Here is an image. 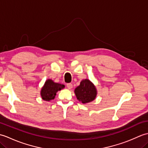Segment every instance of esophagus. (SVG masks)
Segmentation results:
<instances>
[{
	"label": "esophagus",
	"mask_w": 148,
	"mask_h": 148,
	"mask_svg": "<svg viewBox=\"0 0 148 148\" xmlns=\"http://www.w3.org/2000/svg\"><path fill=\"white\" fill-rule=\"evenodd\" d=\"M67 87L68 89H71L72 88V83H67Z\"/></svg>",
	"instance_id": "1"
}]
</instances>
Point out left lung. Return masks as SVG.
I'll list each match as a JSON object with an SVG mask.
<instances>
[{"instance_id":"left-lung-1","label":"left lung","mask_w":148,"mask_h":148,"mask_svg":"<svg viewBox=\"0 0 148 148\" xmlns=\"http://www.w3.org/2000/svg\"><path fill=\"white\" fill-rule=\"evenodd\" d=\"M74 92L77 99L83 103L93 101L97 95L95 87L88 79L81 81L80 85L75 89Z\"/></svg>"}]
</instances>
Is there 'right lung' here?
I'll return each mask as SVG.
<instances>
[{
  "label": "right lung",
  "mask_w": 148,
  "mask_h": 148,
  "mask_svg": "<svg viewBox=\"0 0 148 148\" xmlns=\"http://www.w3.org/2000/svg\"><path fill=\"white\" fill-rule=\"evenodd\" d=\"M65 86L64 84L54 83L51 79H48L42 87L40 92L42 99L46 101L54 99L56 92L59 90L64 88Z\"/></svg>",
  "instance_id": "right-lung-1"
}]
</instances>
